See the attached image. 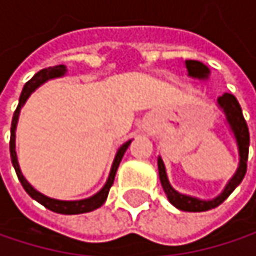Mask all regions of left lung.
<instances>
[{"instance_id": "8db88e82", "label": "left lung", "mask_w": 256, "mask_h": 256, "mask_svg": "<svg viewBox=\"0 0 256 256\" xmlns=\"http://www.w3.org/2000/svg\"><path fill=\"white\" fill-rule=\"evenodd\" d=\"M185 68H186L188 77L196 78V80L204 81L210 76V70L198 60H185ZM216 105L222 111V114L226 117V123H227L231 134L236 140L237 152H238V164H237V170L234 172V175L227 182L224 190L215 198L203 200V198L188 196V194H182V192L176 191L169 182L166 168H164L162 157L160 156L157 157L158 176H160L162 186L168 196V200L176 209L184 210V212H204V210H209V209L220 206L236 190V186L243 180L244 174H246V162H248V152H249V130H248V124H246L244 118H243L242 108H240L237 99L230 93H224L222 96H220L216 99Z\"/></svg>"}]
</instances>
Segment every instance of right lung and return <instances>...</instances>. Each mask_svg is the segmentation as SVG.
<instances>
[{"label":"right lung","mask_w":256,"mask_h":256,"mask_svg":"<svg viewBox=\"0 0 256 256\" xmlns=\"http://www.w3.org/2000/svg\"><path fill=\"white\" fill-rule=\"evenodd\" d=\"M66 76V66L65 65H56V66H50V68H46V70H41L40 72H36L34 77L30 78L25 86H24V90L20 93V98H19V105L13 114V120H12V134H10V157H12V163H13V168L16 170V175L20 180L22 186L25 188V191L34 198L40 204H42L44 208L56 212V214H62V215H77V214H86V212H92L98 208H100L106 197H108V192H110V188L114 184V178H116V174H117V169L120 166V162L126 152V150L128 148L132 139L124 142L117 154H116V158L112 162V166H111V172H110V176L106 179L105 185L96 192L93 194L92 197H87V198H81V200H58V198H52L48 196H44L42 192L36 191L24 176L22 170H20V166H19V162H18V154H16V128H18V122H19V116H20V111L24 108V105L26 104V100L29 99V96L38 88L41 87L44 82H47L48 80H53V78H60Z\"/></svg>","instance_id":"add662e5"}]
</instances>
